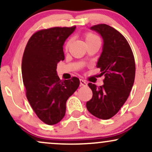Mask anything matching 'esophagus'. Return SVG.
Masks as SVG:
<instances>
[{"label": "esophagus", "mask_w": 152, "mask_h": 152, "mask_svg": "<svg viewBox=\"0 0 152 152\" xmlns=\"http://www.w3.org/2000/svg\"><path fill=\"white\" fill-rule=\"evenodd\" d=\"M80 85L82 86H87V83L83 79H80Z\"/></svg>", "instance_id": "obj_1"}]
</instances>
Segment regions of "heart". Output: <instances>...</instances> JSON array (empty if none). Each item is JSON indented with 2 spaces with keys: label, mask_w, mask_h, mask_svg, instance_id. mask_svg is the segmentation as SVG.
I'll use <instances>...</instances> for the list:
<instances>
[{
  "label": "heart",
  "mask_w": 152,
  "mask_h": 152,
  "mask_svg": "<svg viewBox=\"0 0 152 152\" xmlns=\"http://www.w3.org/2000/svg\"><path fill=\"white\" fill-rule=\"evenodd\" d=\"M84 38H85V41H86L87 44H88V43H95V42H100V39H99V38L96 36V35L93 34V33H91V32L86 33V34H84ZM71 41H72V39H71V38H69V39L66 41L65 44V49H68V48H69Z\"/></svg>",
  "instance_id": "b5f03b06"
}]
</instances>
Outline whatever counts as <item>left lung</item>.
I'll return each mask as SVG.
<instances>
[{
  "label": "left lung",
  "mask_w": 152,
  "mask_h": 152,
  "mask_svg": "<svg viewBox=\"0 0 152 152\" xmlns=\"http://www.w3.org/2000/svg\"><path fill=\"white\" fill-rule=\"evenodd\" d=\"M91 29L100 34L104 40L96 66L105 78L101 86L88 83L93 96L86 102V108L96 117L109 119L129 96L135 78V61L128 41L117 30L106 24L95 25Z\"/></svg>",
  "instance_id": "left-lung-1"
}]
</instances>
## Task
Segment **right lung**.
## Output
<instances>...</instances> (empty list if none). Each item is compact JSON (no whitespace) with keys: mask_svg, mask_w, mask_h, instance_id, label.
Returning <instances> with one entry per match:
<instances>
[{"mask_svg":"<svg viewBox=\"0 0 152 152\" xmlns=\"http://www.w3.org/2000/svg\"><path fill=\"white\" fill-rule=\"evenodd\" d=\"M76 26L38 31L28 41L22 59V77L29 104L48 125L58 123L66 114L68 99L79 86L77 77L60 80L57 64L64 60L63 46Z\"/></svg>","mask_w":152,"mask_h":152,"instance_id":"1","label":"right lung"}]
</instances>
